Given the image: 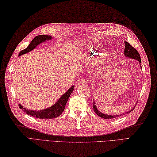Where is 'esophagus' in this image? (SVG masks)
Here are the masks:
<instances>
[{"label":"esophagus","mask_w":157,"mask_h":157,"mask_svg":"<svg viewBox=\"0 0 157 157\" xmlns=\"http://www.w3.org/2000/svg\"><path fill=\"white\" fill-rule=\"evenodd\" d=\"M86 83V80L84 79H79L78 80V82H77V84H78V85H83L84 84Z\"/></svg>","instance_id":"1"}]
</instances>
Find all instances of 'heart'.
I'll list each match as a JSON object with an SVG mask.
<instances>
[{"instance_id": "1", "label": "heart", "mask_w": 157, "mask_h": 157, "mask_svg": "<svg viewBox=\"0 0 157 157\" xmlns=\"http://www.w3.org/2000/svg\"><path fill=\"white\" fill-rule=\"evenodd\" d=\"M105 57V54L100 52L95 48H90L86 54V59L90 64H95L101 62Z\"/></svg>"}]
</instances>
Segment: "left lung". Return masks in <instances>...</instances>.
I'll return each instance as SVG.
<instances>
[{
	"label": "left lung",
	"mask_w": 157,
	"mask_h": 157,
	"mask_svg": "<svg viewBox=\"0 0 157 157\" xmlns=\"http://www.w3.org/2000/svg\"><path fill=\"white\" fill-rule=\"evenodd\" d=\"M124 54L126 56H128L129 58L132 59H135L136 60L141 63V59H140V56L138 52L136 51V49L135 48L132 46V45L129 44V42H125V51H124ZM93 109H94V111L95 112V113L96 115H98L99 117L103 118V119H114L115 117H117L121 116V115H106V114H103L101 112H100L97 109L96 106V105L94 102H93Z\"/></svg>",
	"instance_id": "1"
}]
</instances>
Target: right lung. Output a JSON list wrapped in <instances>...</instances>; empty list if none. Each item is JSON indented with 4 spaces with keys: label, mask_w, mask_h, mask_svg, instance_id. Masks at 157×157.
<instances>
[{
    "label": "right lung",
    "mask_w": 157,
    "mask_h": 157,
    "mask_svg": "<svg viewBox=\"0 0 157 157\" xmlns=\"http://www.w3.org/2000/svg\"><path fill=\"white\" fill-rule=\"evenodd\" d=\"M51 38H52L51 36H36V37L32 40V41L31 42L30 44H29L28 47L25 48L24 50H22V51L19 52V55H22L29 51H31L32 50L35 48L36 47V46L40 44L41 42H44L46 40H50ZM73 89H74V86H73L61 96V98H59V101L56 102L54 105L48 109L41 110V111H33V110H28L27 109H25L24 107H23L21 105H19V106L20 109H22V111L23 112H25V113H27L28 115L34 117L36 118H39L42 119H49L58 117L59 115H61V114H62L63 111H64L66 103L67 102L69 98V96L71 95Z\"/></svg>",
    "instance_id": "1"
}]
</instances>
